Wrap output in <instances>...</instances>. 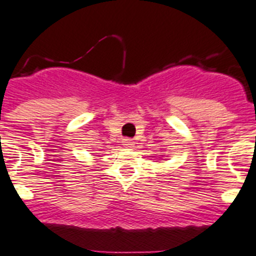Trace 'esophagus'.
I'll return each instance as SVG.
<instances>
[{
  "mask_svg": "<svg viewBox=\"0 0 256 256\" xmlns=\"http://www.w3.org/2000/svg\"><path fill=\"white\" fill-rule=\"evenodd\" d=\"M124 146H126V147H132L134 146V142H132V139H124Z\"/></svg>",
  "mask_w": 256,
  "mask_h": 256,
  "instance_id": "34e87169",
  "label": "esophagus"
}]
</instances>
